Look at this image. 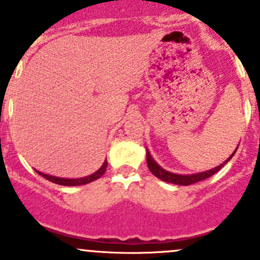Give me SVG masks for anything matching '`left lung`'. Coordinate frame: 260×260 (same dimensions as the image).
I'll return each mask as SVG.
<instances>
[{
    "instance_id": "obj_1",
    "label": "left lung",
    "mask_w": 260,
    "mask_h": 260,
    "mask_svg": "<svg viewBox=\"0 0 260 260\" xmlns=\"http://www.w3.org/2000/svg\"><path fill=\"white\" fill-rule=\"evenodd\" d=\"M237 149H235V151L233 152L232 156H230L229 158H228L226 161L224 162V164L220 165V166L215 167V169H212V170H209V171L200 172V174H195V175H176V174H172V172L166 171V170H164V169H162V167H159L158 165H157L156 162H154V159L152 158V156H151V154H149L148 149H147V165H148L149 171H151L152 174L154 175V176L158 177L159 180L165 181V182L175 183V185L188 186V185H192V183H195V182H199V181H203V180L209 179V177L212 176V175L216 174V172L219 171V170L221 169V167L224 166V165L226 164V162H229L230 159H232V157L234 156V153H235V152H237Z\"/></svg>"
}]
</instances>
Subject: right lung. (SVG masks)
Here are the masks:
<instances>
[{"instance_id": "1", "label": "right lung", "mask_w": 260, "mask_h": 260, "mask_svg": "<svg viewBox=\"0 0 260 260\" xmlns=\"http://www.w3.org/2000/svg\"><path fill=\"white\" fill-rule=\"evenodd\" d=\"M106 169H107V159L104 161L103 166H102L98 171L94 172V174L90 175V176L83 177V179H61V177L50 176V175H45V174H43V172H39V171H38V174L41 175L44 179L51 181V182H54V183H57V185L79 186V185H85V183H89V182H91V181H94V180L99 179L101 176H103V174L106 172Z\"/></svg>"}]
</instances>
